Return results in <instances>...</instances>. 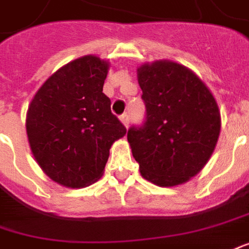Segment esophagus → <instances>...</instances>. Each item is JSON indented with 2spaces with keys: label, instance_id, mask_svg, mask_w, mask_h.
<instances>
[{
  "label": "esophagus",
  "instance_id": "1",
  "mask_svg": "<svg viewBox=\"0 0 249 249\" xmlns=\"http://www.w3.org/2000/svg\"><path fill=\"white\" fill-rule=\"evenodd\" d=\"M120 120H121V123H123V124H124L126 128H128V125H129V116L125 113V114H123V116L120 117Z\"/></svg>",
  "mask_w": 249,
  "mask_h": 249
}]
</instances>
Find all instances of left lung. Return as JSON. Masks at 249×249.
Instances as JSON below:
<instances>
[{
  "instance_id": "1",
  "label": "left lung",
  "mask_w": 249,
  "mask_h": 249,
  "mask_svg": "<svg viewBox=\"0 0 249 249\" xmlns=\"http://www.w3.org/2000/svg\"><path fill=\"white\" fill-rule=\"evenodd\" d=\"M146 121L128 129L132 155L142 176L174 187L199 173L221 131L217 101L207 86L181 64L155 61L138 68Z\"/></svg>"
}]
</instances>
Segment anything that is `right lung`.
I'll return each mask as SVG.
<instances>
[{
	"mask_svg": "<svg viewBox=\"0 0 249 249\" xmlns=\"http://www.w3.org/2000/svg\"><path fill=\"white\" fill-rule=\"evenodd\" d=\"M109 62L84 55L42 84L27 111L25 129L34 158L68 188H83L103 173L111 144L126 128L102 92Z\"/></svg>",
	"mask_w": 249,
	"mask_h": 249,
	"instance_id": "add662e5",
	"label": "right lung"
}]
</instances>
